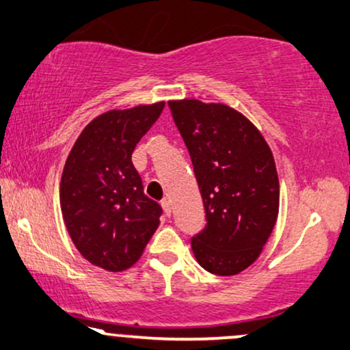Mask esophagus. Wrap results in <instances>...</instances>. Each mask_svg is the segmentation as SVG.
<instances>
[{"label": "esophagus", "mask_w": 350, "mask_h": 350, "mask_svg": "<svg viewBox=\"0 0 350 350\" xmlns=\"http://www.w3.org/2000/svg\"><path fill=\"white\" fill-rule=\"evenodd\" d=\"M161 204H162L163 214H165V215H170V214H172V208H170V201H168V200H162V201H161Z\"/></svg>", "instance_id": "obj_1"}]
</instances>
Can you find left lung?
Wrapping results in <instances>:
<instances>
[{"label":"left lung","instance_id":"8db88e82","mask_svg":"<svg viewBox=\"0 0 350 350\" xmlns=\"http://www.w3.org/2000/svg\"><path fill=\"white\" fill-rule=\"evenodd\" d=\"M191 157L206 226L191 239L200 265L234 275L260 256L279 213V178L269 146L239 111L222 103L168 102Z\"/></svg>","mask_w":350,"mask_h":350}]
</instances>
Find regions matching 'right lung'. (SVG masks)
I'll use <instances>...</instances> for the list:
<instances>
[{"instance_id": "add662e5", "label": "right lung", "mask_w": 350, "mask_h": 350, "mask_svg": "<svg viewBox=\"0 0 350 350\" xmlns=\"http://www.w3.org/2000/svg\"><path fill=\"white\" fill-rule=\"evenodd\" d=\"M165 103L110 110L83 129L68 155L59 204L72 243L92 265L123 271L139 260L162 215L131 162Z\"/></svg>"}]
</instances>
